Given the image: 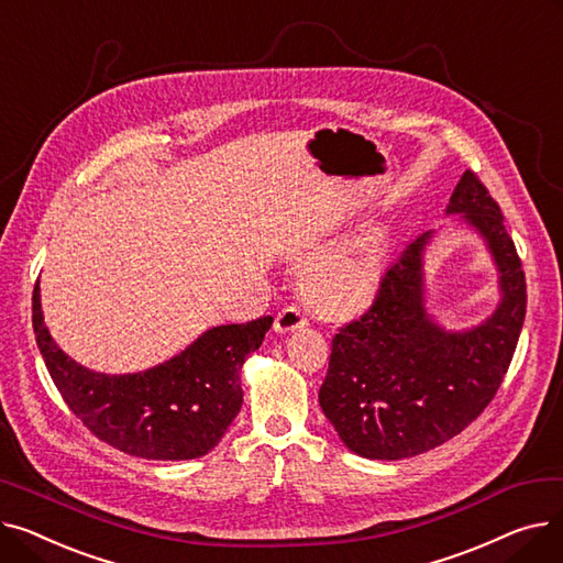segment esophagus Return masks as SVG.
Listing matches in <instances>:
<instances>
[{"mask_svg": "<svg viewBox=\"0 0 563 563\" xmlns=\"http://www.w3.org/2000/svg\"><path fill=\"white\" fill-rule=\"evenodd\" d=\"M308 327V314L301 306H287L283 308L278 314H276V321H274V329L278 333H291L297 329H303Z\"/></svg>", "mask_w": 563, "mask_h": 563, "instance_id": "esophagus-1", "label": "esophagus"}]
</instances>
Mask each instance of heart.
<instances>
[{
    "instance_id": "1",
    "label": "heart",
    "mask_w": 563,
    "mask_h": 563,
    "mask_svg": "<svg viewBox=\"0 0 563 563\" xmlns=\"http://www.w3.org/2000/svg\"><path fill=\"white\" fill-rule=\"evenodd\" d=\"M383 266L386 249L380 234L367 232L342 249L314 257L303 272V291L323 312H356L374 299Z\"/></svg>"
}]
</instances>
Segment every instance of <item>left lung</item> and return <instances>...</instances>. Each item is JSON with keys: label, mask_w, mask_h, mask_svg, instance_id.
I'll list each match as a JSON object with an SVG mask.
<instances>
[{"label": "left lung", "mask_w": 563, "mask_h": 563, "mask_svg": "<svg viewBox=\"0 0 563 563\" xmlns=\"http://www.w3.org/2000/svg\"><path fill=\"white\" fill-rule=\"evenodd\" d=\"M448 214L475 228L495 260L501 299L470 331H445L424 310L420 234L390 264L372 308L333 338L319 406L358 456L397 461L429 452L475 422L495 397L520 338L527 285L499 205L465 170Z\"/></svg>", "instance_id": "left-lung-1"}]
</instances>
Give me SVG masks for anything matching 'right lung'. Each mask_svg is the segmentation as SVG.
Masks as SVG:
<instances>
[{
	"label": "right lung",
	"instance_id": "right-lung-1",
	"mask_svg": "<svg viewBox=\"0 0 563 563\" xmlns=\"http://www.w3.org/2000/svg\"><path fill=\"white\" fill-rule=\"evenodd\" d=\"M32 321L56 390L84 427L130 456L187 461L212 452L242 408V365L274 317L202 333L180 356L139 374H100L77 365L52 340L34 287Z\"/></svg>",
	"mask_w": 563,
	"mask_h": 563
}]
</instances>
